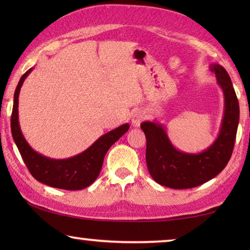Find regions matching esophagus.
Masks as SVG:
<instances>
[{
	"mask_svg": "<svg viewBox=\"0 0 250 250\" xmlns=\"http://www.w3.org/2000/svg\"><path fill=\"white\" fill-rule=\"evenodd\" d=\"M146 119V115L142 110H137L133 115H132V119H131V124L134 126V128H138L140 126L141 122Z\"/></svg>",
	"mask_w": 250,
	"mask_h": 250,
	"instance_id": "obj_1",
	"label": "esophagus"
}]
</instances>
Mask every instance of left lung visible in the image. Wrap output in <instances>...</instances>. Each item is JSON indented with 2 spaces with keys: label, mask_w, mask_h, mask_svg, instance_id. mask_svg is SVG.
<instances>
[{
  "label": "left lung",
  "mask_w": 250,
  "mask_h": 250,
  "mask_svg": "<svg viewBox=\"0 0 250 250\" xmlns=\"http://www.w3.org/2000/svg\"><path fill=\"white\" fill-rule=\"evenodd\" d=\"M224 95V116L217 138L205 150L189 153L172 145L167 129L158 121H145L141 129L146 138L147 170L156 183L167 188H192L214 179L229 161L239 122V104L229 75L222 65L211 64Z\"/></svg>",
  "instance_id": "1"
}]
</instances>
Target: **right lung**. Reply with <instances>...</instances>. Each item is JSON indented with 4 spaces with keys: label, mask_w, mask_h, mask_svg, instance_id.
I'll use <instances>...</instances> for the list:
<instances>
[{
    "label": "right lung",
    "mask_w": 250,
    "mask_h": 250,
    "mask_svg": "<svg viewBox=\"0 0 250 250\" xmlns=\"http://www.w3.org/2000/svg\"><path fill=\"white\" fill-rule=\"evenodd\" d=\"M29 68L21 77L14 92L13 111L11 118V130L14 142L20 151L28 171L39 182L52 188L76 191L86 188L94 183L103 167L104 155L110 146L115 145L129 130L130 125L125 124L100 138L82 153L67 159H52L39 153L28 145L24 138L19 122V96L24 80L31 74Z\"/></svg>",
    "instance_id": "1"
}]
</instances>
